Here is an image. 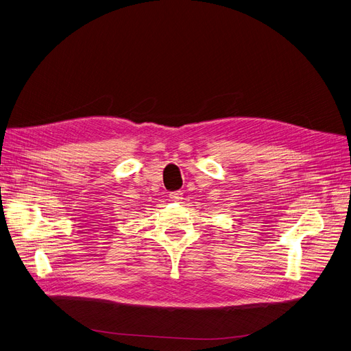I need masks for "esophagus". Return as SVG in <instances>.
I'll list each match as a JSON object with an SVG mask.
<instances>
[{
    "instance_id": "34e87169",
    "label": "esophagus",
    "mask_w": 351,
    "mask_h": 351,
    "mask_svg": "<svg viewBox=\"0 0 351 351\" xmlns=\"http://www.w3.org/2000/svg\"><path fill=\"white\" fill-rule=\"evenodd\" d=\"M182 196H183V193H182L180 191H178V192H172V193L169 195L171 200H173V202H179V200L182 199Z\"/></svg>"
}]
</instances>
